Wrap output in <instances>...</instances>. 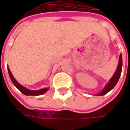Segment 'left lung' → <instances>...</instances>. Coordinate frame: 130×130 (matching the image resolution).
Returning a JSON list of instances; mask_svg holds the SVG:
<instances>
[{"label": "left lung", "instance_id": "1", "mask_svg": "<svg viewBox=\"0 0 130 130\" xmlns=\"http://www.w3.org/2000/svg\"><path fill=\"white\" fill-rule=\"evenodd\" d=\"M122 56L120 54L119 56V63H118V67L116 72L114 73V74L113 75V77L111 78V79L109 80V82L108 84L104 87L103 89V90L100 93L97 94V95H103L105 94H106L110 90H111L114 86L117 85V83L119 81V79L120 77L121 73H122Z\"/></svg>", "mask_w": 130, "mask_h": 130}]
</instances>
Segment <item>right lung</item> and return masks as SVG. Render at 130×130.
<instances>
[{"instance_id":"add662e5","label":"right lung","mask_w":130,"mask_h":130,"mask_svg":"<svg viewBox=\"0 0 130 130\" xmlns=\"http://www.w3.org/2000/svg\"><path fill=\"white\" fill-rule=\"evenodd\" d=\"M8 72L9 77L11 78V80L13 84L25 95H43L45 92H47V90H48V87L43 88V89L39 90H28V89L25 88L24 87H23L22 85H21L19 83H18L17 81L15 79V78L13 77L12 74L9 68H8Z\"/></svg>"}]
</instances>
